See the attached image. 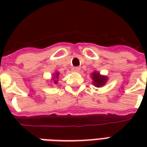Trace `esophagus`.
<instances>
[{"instance_id":"esophagus-1","label":"esophagus","mask_w":147,"mask_h":147,"mask_svg":"<svg viewBox=\"0 0 147 147\" xmlns=\"http://www.w3.org/2000/svg\"><path fill=\"white\" fill-rule=\"evenodd\" d=\"M80 70V67H72V71H79Z\"/></svg>"}]
</instances>
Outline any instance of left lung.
<instances>
[{"mask_svg": "<svg viewBox=\"0 0 147 147\" xmlns=\"http://www.w3.org/2000/svg\"><path fill=\"white\" fill-rule=\"evenodd\" d=\"M92 79L94 80L93 83L97 87H100V86H103L107 81L106 77L103 76H100V74L98 73V72H94L92 74Z\"/></svg>", "mask_w": 147, "mask_h": 147, "instance_id": "left-lung-1", "label": "left lung"}]
</instances>
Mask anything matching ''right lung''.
I'll list each match as a JSON object with an SVG mask.
<instances>
[{"mask_svg":"<svg viewBox=\"0 0 147 147\" xmlns=\"http://www.w3.org/2000/svg\"><path fill=\"white\" fill-rule=\"evenodd\" d=\"M59 78V74L58 73H56V75H54V76H53V79H54V81H53V83H57V79Z\"/></svg>","mask_w":147,"mask_h":147,"instance_id":"1","label":"right lung"}]
</instances>
